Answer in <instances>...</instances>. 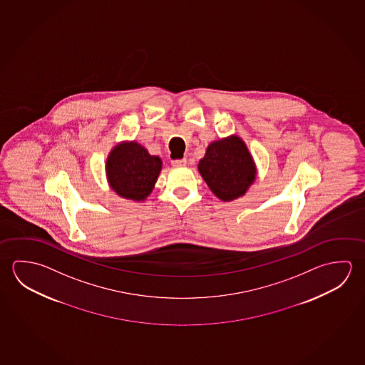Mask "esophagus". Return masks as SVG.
Returning <instances> with one entry per match:
<instances>
[{
	"label": "esophagus",
	"mask_w": 365,
	"mask_h": 365,
	"mask_svg": "<svg viewBox=\"0 0 365 365\" xmlns=\"http://www.w3.org/2000/svg\"><path fill=\"white\" fill-rule=\"evenodd\" d=\"M186 158H181V160H173L171 165L173 167H184L186 166Z\"/></svg>",
	"instance_id": "1"
}]
</instances>
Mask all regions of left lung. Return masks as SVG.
Instances as JSON below:
<instances>
[{
	"instance_id": "obj_1",
	"label": "left lung",
	"mask_w": 365,
	"mask_h": 365,
	"mask_svg": "<svg viewBox=\"0 0 365 365\" xmlns=\"http://www.w3.org/2000/svg\"><path fill=\"white\" fill-rule=\"evenodd\" d=\"M200 176L217 198L231 202L245 195L257 176V167L240 136L210 143L199 161Z\"/></svg>"
}]
</instances>
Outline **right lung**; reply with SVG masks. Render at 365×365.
<instances>
[{"instance_id":"obj_1","label":"right lung","mask_w":365,"mask_h":365,"mask_svg":"<svg viewBox=\"0 0 365 365\" xmlns=\"http://www.w3.org/2000/svg\"><path fill=\"white\" fill-rule=\"evenodd\" d=\"M161 170V158L149 155L135 140L118 144L106 161L108 185L118 197L134 202L147 199Z\"/></svg>"}]
</instances>
